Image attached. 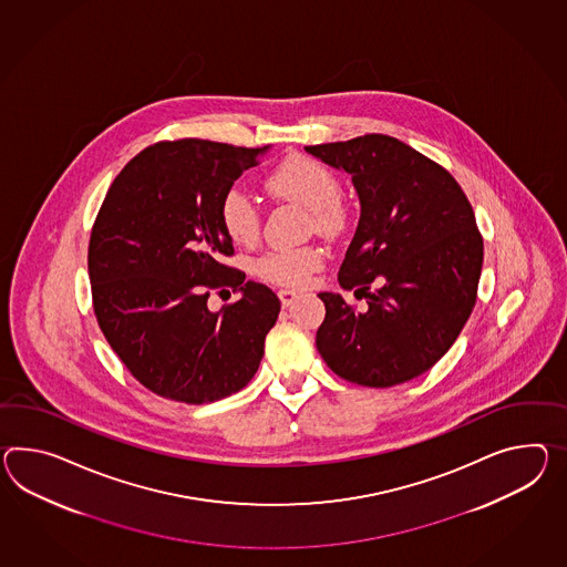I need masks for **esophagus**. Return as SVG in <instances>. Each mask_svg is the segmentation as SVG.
Returning a JSON list of instances; mask_svg holds the SVG:
<instances>
[{"label": "esophagus", "mask_w": 567, "mask_h": 567, "mask_svg": "<svg viewBox=\"0 0 567 567\" xmlns=\"http://www.w3.org/2000/svg\"><path fill=\"white\" fill-rule=\"evenodd\" d=\"M299 297V292H295V290L290 289H280L278 290V299H280V303H282V307H289L295 299Z\"/></svg>", "instance_id": "34e87169"}]
</instances>
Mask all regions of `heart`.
Segmentation results:
<instances>
[{"label": "heart", "instance_id": "1", "mask_svg": "<svg viewBox=\"0 0 567 567\" xmlns=\"http://www.w3.org/2000/svg\"><path fill=\"white\" fill-rule=\"evenodd\" d=\"M270 193L295 205L309 208L313 223L323 234H338L346 223L340 200L342 186L332 169L307 155H290L266 178ZM219 225L237 246H251L262 231V215L254 198L241 188H229L219 203ZM323 256L318 248L272 249L256 260V275L278 287L299 289L321 268Z\"/></svg>", "mask_w": 567, "mask_h": 567}]
</instances>
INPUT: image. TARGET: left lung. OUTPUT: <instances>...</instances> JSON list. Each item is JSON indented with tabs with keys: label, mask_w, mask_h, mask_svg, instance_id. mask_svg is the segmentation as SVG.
<instances>
[{
	"label": "left lung",
	"mask_w": 567,
	"mask_h": 567,
	"mask_svg": "<svg viewBox=\"0 0 567 567\" xmlns=\"http://www.w3.org/2000/svg\"><path fill=\"white\" fill-rule=\"evenodd\" d=\"M344 169L360 198V221L338 282L319 292L321 359L362 386H393L426 373L453 346L477 301L484 239L449 169L389 135L305 147Z\"/></svg>",
	"instance_id": "8db88e82"
}]
</instances>
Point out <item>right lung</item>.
<instances>
[{"label":"right lung","instance_id":"obj_1","mask_svg":"<svg viewBox=\"0 0 567 567\" xmlns=\"http://www.w3.org/2000/svg\"><path fill=\"white\" fill-rule=\"evenodd\" d=\"M266 150L153 143L121 169L97 210L87 248L97 326L128 373L166 400H223L260 367L280 301L223 264L234 244L219 203ZM219 288L245 295L213 315L207 295Z\"/></svg>","mask_w":567,"mask_h":567}]
</instances>
